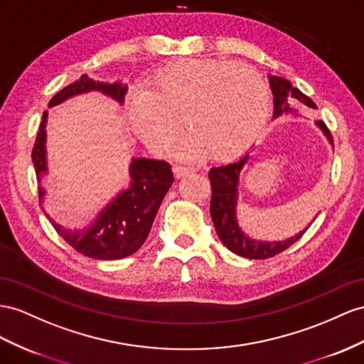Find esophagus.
Here are the masks:
<instances>
[{"instance_id": "obj_1", "label": "esophagus", "mask_w": 364, "mask_h": 364, "mask_svg": "<svg viewBox=\"0 0 364 364\" xmlns=\"http://www.w3.org/2000/svg\"><path fill=\"white\" fill-rule=\"evenodd\" d=\"M195 172V169L193 167H188V166H173V173H175V176L176 178H181V176H186V175H189V173H193Z\"/></svg>"}]
</instances>
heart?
Segmentation results:
<instances>
[{
    "instance_id": "obj_1",
    "label": "heart",
    "mask_w": 364,
    "mask_h": 364,
    "mask_svg": "<svg viewBox=\"0 0 364 364\" xmlns=\"http://www.w3.org/2000/svg\"><path fill=\"white\" fill-rule=\"evenodd\" d=\"M129 121L143 141L167 151L181 134L186 158L209 155L229 161L247 152L263 135L269 89L245 64L191 58L156 70L147 89L130 97Z\"/></svg>"
}]
</instances>
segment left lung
<instances>
[{
  "mask_svg": "<svg viewBox=\"0 0 364 364\" xmlns=\"http://www.w3.org/2000/svg\"><path fill=\"white\" fill-rule=\"evenodd\" d=\"M267 80L274 95V117H272L274 119L282 115L300 117L294 105H291L292 101H298L301 102V105L312 109L316 107L315 102L309 97H306L300 89L294 87L292 82L289 80L283 77H277V75H267ZM315 126L321 130L324 138L328 139V143L333 147L332 135L323 121H315ZM247 158H249V154H245L234 163H229L226 166H220V167H212L209 171V180L212 186L210 217L213 221V226H215L217 234L221 240V243L225 245L229 250L246 258L264 259L283 252L284 249L294 245L311 225L298 232L295 237H289L286 240H278V241H264L258 238H250L246 232L241 229L237 218L238 188H240V173L243 171L245 164L247 163Z\"/></svg>",
  "mask_w": 364,
  "mask_h": 364,
  "instance_id": "1",
  "label": "left lung"
}]
</instances>
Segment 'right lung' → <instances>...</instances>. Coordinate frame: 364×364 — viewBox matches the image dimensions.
<instances>
[{"mask_svg": "<svg viewBox=\"0 0 364 364\" xmlns=\"http://www.w3.org/2000/svg\"><path fill=\"white\" fill-rule=\"evenodd\" d=\"M129 87L123 81H98L89 75H81L80 80L61 89L49 101V107L58 106L73 97L89 92H100L119 105H124V97ZM49 112H43L38 135L32 151L38 183L49 175L48 166V126ZM130 181L126 189H121L112 198L98 215L82 229H69L55 221L44 209L46 217L50 220L55 230L77 252L95 259H118L132 255L144 245L151 232L156 212L161 201L173 183L171 164L163 160H154L146 156H134L129 164ZM40 204L44 203L46 189L40 186Z\"/></svg>", "mask_w": 364, "mask_h": 364, "instance_id": "1", "label": "right lung"}]
</instances>
